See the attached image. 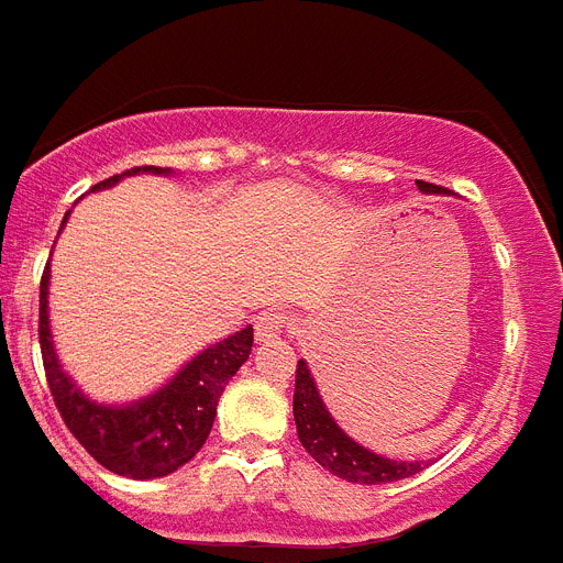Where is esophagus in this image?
I'll return each instance as SVG.
<instances>
[{
  "label": "esophagus",
  "instance_id": "esophagus-1",
  "mask_svg": "<svg viewBox=\"0 0 563 563\" xmlns=\"http://www.w3.org/2000/svg\"><path fill=\"white\" fill-rule=\"evenodd\" d=\"M290 328V316L285 310H267L255 319V339L258 342H273V339H282Z\"/></svg>",
  "mask_w": 563,
  "mask_h": 563
}]
</instances>
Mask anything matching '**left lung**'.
Wrapping results in <instances>:
<instances>
[{"label":"left lung","instance_id":"left-lung-1","mask_svg":"<svg viewBox=\"0 0 563 563\" xmlns=\"http://www.w3.org/2000/svg\"><path fill=\"white\" fill-rule=\"evenodd\" d=\"M422 192H440V187L417 180ZM292 417H296V434L301 445L308 449L310 457L331 475L342 477L347 483H391L402 477L417 475L426 463H402V460H388L379 454L362 449L360 443L347 438L331 420L322 397L316 391L313 376L308 365H296V391H292Z\"/></svg>","mask_w":563,"mask_h":563}]
</instances>
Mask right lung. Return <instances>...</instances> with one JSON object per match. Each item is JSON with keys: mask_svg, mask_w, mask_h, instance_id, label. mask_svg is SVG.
I'll use <instances>...</instances> for the list:
<instances>
[{"mask_svg": "<svg viewBox=\"0 0 563 563\" xmlns=\"http://www.w3.org/2000/svg\"><path fill=\"white\" fill-rule=\"evenodd\" d=\"M137 172L164 169L134 166L123 175H137ZM123 175H111L100 180L95 189L111 187ZM45 308H48V267L42 271L40 282V351L45 379L68 431L100 466L114 475L148 481V477L169 475L201 452L216 422L218 399L253 351V328H244L235 336L207 347L166 388L137 406L106 408L82 397L63 374L51 347Z\"/></svg>", "mask_w": 563, "mask_h": 563, "instance_id": "add662e5", "label": "right lung"}]
</instances>
